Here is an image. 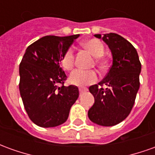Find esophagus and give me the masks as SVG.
I'll return each mask as SVG.
<instances>
[{"mask_svg":"<svg viewBox=\"0 0 155 155\" xmlns=\"http://www.w3.org/2000/svg\"><path fill=\"white\" fill-rule=\"evenodd\" d=\"M87 91V88H80V94H83L84 92Z\"/></svg>","mask_w":155,"mask_h":155,"instance_id":"1","label":"esophagus"}]
</instances>
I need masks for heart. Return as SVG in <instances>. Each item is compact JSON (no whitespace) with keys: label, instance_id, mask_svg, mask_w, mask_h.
I'll list each match as a JSON object with an SVG mask.
<instances>
[{"label":"heart","instance_id":"b5f03b06","mask_svg":"<svg viewBox=\"0 0 155 155\" xmlns=\"http://www.w3.org/2000/svg\"><path fill=\"white\" fill-rule=\"evenodd\" d=\"M84 46L89 50L91 54L96 56L95 62L100 68H104L106 66V61L104 58L100 57L104 54V44L98 39H90L84 41ZM61 64L66 71H71L74 65V51L73 47H69L65 51L61 58ZM98 80V75L94 71H84L77 69L74 71L70 75L69 81L71 84L78 86H84L93 84Z\"/></svg>","mask_w":155,"mask_h":155}]
</instances>
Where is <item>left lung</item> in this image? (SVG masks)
<instances>
[{
    "mask_svg": "<svg viewBox=\"0 0 155 155\" xmlns=\"http://www.w3.org/2000/svg\"><path fill=\"white\" fill-rule=\"evenodd\" d=\"M108 45L113 55L112 65L105 77L89 91L94 97V104L88 111L94 123L113 126L130 114L140 88L141 63L135 48L126 39L115 33L94 35ZM103 85H107L104 89Z\"/></svg>",
    "mask_w": 155,
    "mask_h": 155,
    "instance_id": "obj_1",
    "label": "left lung"
}]
</instances>
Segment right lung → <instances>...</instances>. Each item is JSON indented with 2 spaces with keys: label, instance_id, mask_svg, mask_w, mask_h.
Masks as SVG:
<instances>
[{
  "label": "right lung",
  "instance_id": "1",
  "mask_svg": "<svg viewBox=\"0 0 155 155\" xmlns=\"http://www.w3.org/2000/svg\"><path fill=\"white\" fill-rule=\"evenodd\" d=\"M79 35L44 36L29 45L21 61L20 94L29 118L38 126L64 123L79 97L77 86L64 85L67 76L61 66L63 54Z\"/></svg>",
  "mask_w": 155,
  "mask_h": 155
}]
</instances>
